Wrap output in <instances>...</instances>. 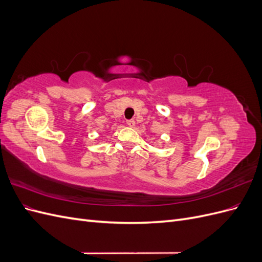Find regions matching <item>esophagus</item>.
I'll use <instances>...</instances> for the list:
<instances>
[{
  "label": "esophagus",
  "mask_w": 262,
  "mask_h": 262,
  "mask_svg": "<svg viewBox=\"0 0 262 262\" xmlns=\"http://www.w3.org/2000/svg\"><path fill=\"white\" fill-rule=\"evenodd\" d=\"M126 124H128L130 128H134V125H136V121H134V120H128V121H126Z\"/></svg>",
  "instance_id": "esophagus-1"
}]
</instances>
